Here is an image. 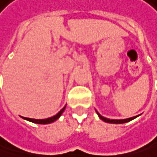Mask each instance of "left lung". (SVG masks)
<instances>
[{"instance_id":"obj_1","label":"left lung","mask_w":157,"mask_h":157,"mask_svg":"<svg viewBox=\"0 0 157 157\" xmlns=\"http://www.w3.org/2000/svg\"><path fill=\"white\" fill-rule=\"evenodd\" d=\"M96 111V110H95ZM96 113H97V115H98V117L100 118L102 121H105V122H108V123H114V124H121V123H126V122H129L130 121H132V120H134L135 118L139 117L140 115H137V116H134V117H131V118H128V119H122V120H111V119H108V118L104 117V116H102L97 111H96Z\"/></svg>"}]
</instances>
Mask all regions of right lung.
<instances>
[{"mask_svg": "<svg viewBox=\"0 0 157 157\" xmlns=\"http://www.w3.org/2000/svg\"><path fill=\"white\" fill-rule=\"evenodd\" d=\"M65 107L64 106L62 108V110L56 114V115H54V116H52V117L50 118H47V119H31V118H27V117H22L24 120H27L28 121H31V122H34V123H37V124H49V123H52V122H53V121H55L56 120H58L60 116L62 114V113L64 112V110H65Z\"/></svg>", "mask_w": 157, "mask_h": 157, "instance_id": "1", "label": "right lung"}]
</instances>
